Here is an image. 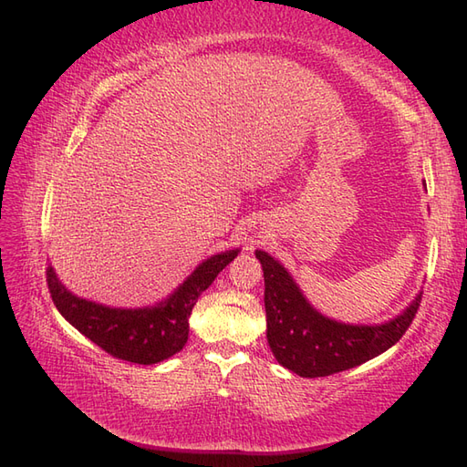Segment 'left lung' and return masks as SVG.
<instances>
[{
  "instance_id": "obj_1",
  "label": "left lung",
  "mask_w": 467,
  "mask_h": 467,
  "mask_svg": "<svg viewBox=\"0 0 467 467\" xmlns=\"http://www.w3.org/2000/svg\"><path fill=\"white\" fill-rule=\"evenodd\" d=\"M265 270L266 337L276 361L292 373L316 379L353 368L390 349L410 327L422 292L400 316L380 326H353L321 316L278 260L256 250Z\"/></svg>"
}]
</instances>
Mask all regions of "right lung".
<instances>
[{
	"instance_id": "1",
	"label": "right lung",
	"mask_w": 467,
	"mask_h": 467,
	"mask_svg": "<svg viewBox=\"0 0 467 467\" xmlns=\"http://www.w3.org/2000/svg\"><path fill=\"white\" fill-rule=\"evenodd\" d=\"M241 250L213 254L191 272V276L163 302L122 309L82 300L68 292L55 270L47 268V284L53 302L70 326L97 343L109 355L138 365H153L179 353L189 337V316L199 296Z\"/></svg>"
}]
</instances>
